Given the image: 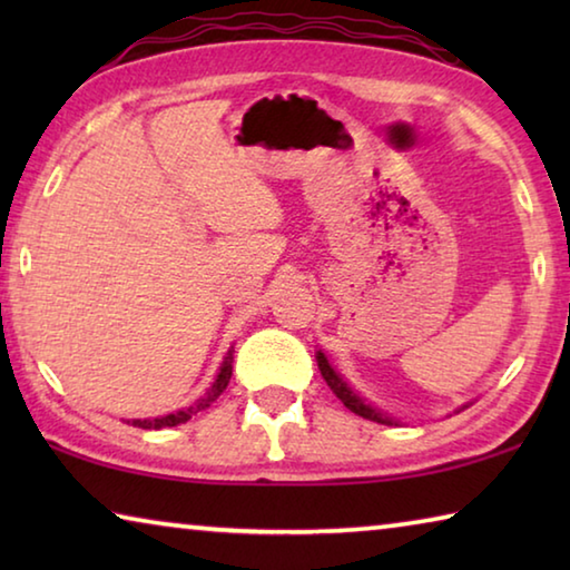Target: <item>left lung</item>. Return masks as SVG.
I'll list each match as a JSON object with an SVG mask.
<instances>
[{
    "label": "left lung",
    "mask_w": 570,
    "mask_h": 570,
    "mask_svg": "<svg viewBox=\"0 0 570 570\" xmlns=\"http://www.w3.org/2000/svg\"><path fill=\"white\" fill-rule=\"evenodd\" d=\"M316 364H320V372H322V377H324V382L330 384V390L336 394V397H340L342 402H344V407L346 410H352L354 414H360V417H364V420H372V422H380V424H400V420H394V417H390L387 412H382V410H377L374 407V404H370L366 402L360 392H354L350 384L344 382V377L340 372L334 370V366L330 364V360H326V354L320 350L316 352ZM472 402H465L462 404V407H458L455 410V414L458 412H462L465 407H470Z\"/></svg>",
    "instance_id": "left-lung-1"
}]
</instances>
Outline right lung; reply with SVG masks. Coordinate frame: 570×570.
Returning a JSON list of instances; mask_svg holds the SVG:
<instances>
[{
	"label": "right lung",
	"instance_id": "1",
	"mask_svg": "<svg viewBox=\"0 0 570 570\" xmlns=\"http://www.w3.org/2000/svg\"><path fill=\"white\" fill-rule=\"evenodd\" d=\"M230 372H234V350H228V354L224 356V362H220V366H218V374H216V380H214V384H210V387L206 390V394L200 400H196L190 404V407H183V410H176V412H170V414H163V417H148V420H125L128 424H132V428H142V430H163V428H176V424H183V422H188L193 414H198V412H204V410H208L210 404H214L220 394H224V390L228 387V382H230Z\"/></svg>",
	"mask_w": 570,
	"mask_h": 570
}]
</instances>
